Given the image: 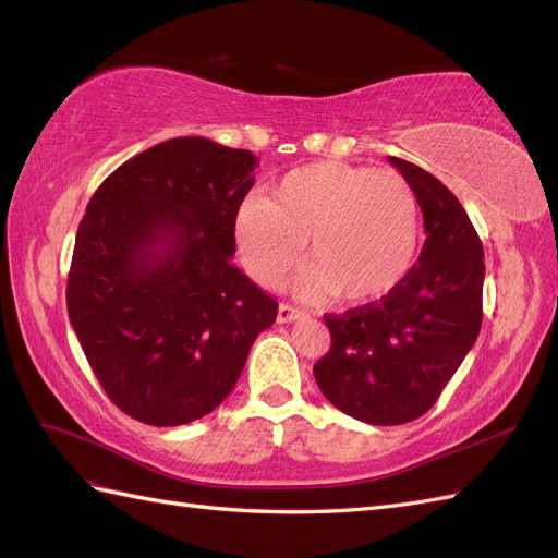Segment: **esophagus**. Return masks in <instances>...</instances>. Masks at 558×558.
I'll return each instance as SVG.
<instances>
[{"label":"esophagus","mask_w":558,"mask_h":558,"mask_svg":"<svg viewBox=\"0 0 558 558\" xmlns=\"http://www.w3.org/2000/svg\"><path fill=\"white\" fill-rule=\"evenodd\" d=\"M302 316H305V312L293 307V305H289V302H281L279 312H277V320H279V324H293V320H298V318H302Z\"/></svg>","instance_id":"obj_1"}]
</instances>
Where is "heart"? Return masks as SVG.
<instances>
[{"mask_svg": "<svg viewBox=\"0 0 558 558\" xmlns=\"http://www.w3.org/2000/svg\"><path fill=\"white\" fill-rule=\"evenodd\" d=\"M234 244L248 275L279 286L302 256L312 267L298 291L337 293L353 305L391 293L418 251V202L398 172L342 162H312L283 174L267 202L234 214Z\"/></svg>", "mask_w": 558, "mask_h": 558, "instance_id": "b5f03b06", "label": "heart"}]
</instances>
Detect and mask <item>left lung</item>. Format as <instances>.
Returning a JSON list of instances; mask_svg holds the SVG:
<instances>
[{
    "label": "left lung",
    "mask_w": 558,
    "mask_h": 558,
    "mask_svg": "<svg viewBox=\"0 0 558 558\" xmlns=\"http://www.w3.org/2000/svg\"><path fill=\"white\" fill-rule=\"evenodd\" d=\"M412 185L426 242L398 289L326 316L330 351L314 379L337 410L373 426L426 414L475 344L482 328L484 248L465 209L442 181L388 158Z\"/></svg>",
    "instance_id": "1"
}]
</instances>
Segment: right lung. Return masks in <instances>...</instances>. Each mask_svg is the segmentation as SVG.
<instances>
[{
  "mask_svg": "<svg viewBox=\"0 0 558 558\" xmlns=\"http://www.w3.org/2000/svg\"><path fill=\"white\" fill-rule=\"evenodd\" d=\"M258 158L177 137L105 179L78 223L66 314L116 408L148 426L191 424L238 384L277 300L234 256V214Z\"/></svg>",
  "mask_w": 558,
  "mask_h": 558,
  "instance_id": "right-lung-1",
  "label": "right lung"
}]
</instances>
